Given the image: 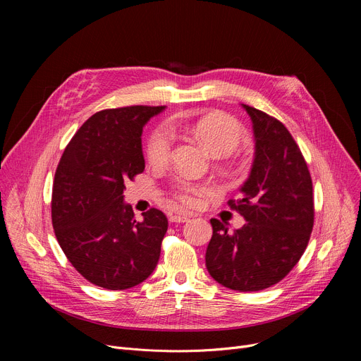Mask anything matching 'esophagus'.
I'll return each mask as SVG.
<instances>
[{
    "instance_id": "34e87169",
    "label": "esophagus",
    "mask_w": 361,
    "mask_h": 361,
    "mask_svg": "<svg viewBox=\"0 0 361 361\" xmlns=\"http://www.w3.org/2000/svg\"><path fill=\"white\" fill-rule=\"evenodd\" d=\"M190 218V215H181V214H176V215H171L169 221L171 222H185Z\"/></svg>"
}]
</instances>
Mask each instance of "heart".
Segmentation results:
<instances>
[{
    "instance_id": "b5f03b06",
    "label": "heart",
    "mask_w": 361,
    "mask_h": 361,
    "mask_svg": "<svg viewBox=\"0 0 361 361\" xmlns=\"http://www.w3.org/2000/svg\"><path fill=\"white\" fill-rule=\"evenodd\" d=\"M171 130H183L199 139L214 157L230 155L241 145L244 139L243 126L222 112H211L202 117H178L169 123ZM166 127L157 128L147 142V159L161 165L165 164L173 149V133ZM209 190L207 185L178 178L176 183V195L187 206L200 203L202 196Z\"/></svg>"
}]
</instances>
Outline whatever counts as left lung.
<instances>
[{
	"mask_svg": "<svg viewBox=\"0 0 361 361\" xmlns=\"http://www.w3.org/2000/svg\"><path fill=\"white\" fill-rule=\"evenodd\" d=\"M255 136L250 174L240 187L241 199L230 206L245 219L234 233L211 219L212 238L206 268L221 286L259 291L275 286L305 253L313 230V185L307 164L287 127L253 106Z\"/></svg>",
	"mask_w": 361,
	"mask_h": 361,
	"instance_id": "left-lung-1",
	"label": "left lung"
}]
</instances>
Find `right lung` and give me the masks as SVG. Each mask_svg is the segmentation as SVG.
I'll return each mask as SVG.
<instances>
[{
  "label": "right lung",
  "instance_id": "add662e5",
  "mask_svg": "<svg viewBox=\"0 0 361 361\" xmlns=\"http://www.w3.org/2000/svg\"><path fill=\"white\" fill-rule=\"evenodd\" d=\"M164 109L135 105L93 114L56 166L55 237L75 271L98 287L127 290L157 268L168 219L152 207L136 221L123 193L145 169L143 127Z\"/></svg>",
  "mask_w": 361,
  "mask_h": 361
}]
</instances>
